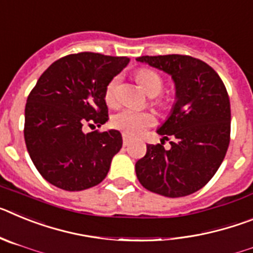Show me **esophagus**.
I'll list each match as a JSON object with an SVG mask.
<instances>
[{
	"label": "esophagus",
	"instance_id": "34e87169",
	"mask_svg": "<svg viewBox=\"0 0 253 253\" xmlns=\"http://www.w3.org/2000/svg\"><path fill=\"white\" fill-rule=\"evenodd\" d=\"M129 143H130V138H129L128 134L123 133V146L126 147L129 146Z\"/></svg>",
	"mask_w": 253,
	"mask_h": 253
}]
</instances>
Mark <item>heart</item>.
<instances>
[{"mask_svg": "<svg viewBox=\"0 0 253 253\" xmlns=\"http://www.w3.org/2000/svg\"><path fill=\"white\" fill-rule=\"evenodd\" d=\"M137 77L139 84H142L143 88L149 95H158L162 91V77L153 69H139ZM120 80H122L120 75L114 76L105 87V101L110 106L118 104V90H119ZM157 102L161 105L163 104L161 99H158ZM154 123H156V116L153 114L149 113V111L135 110V109H131V107L123 109L122 111L116 113L113 116V119H111V124H113L114 128L124 131L125 134H128L129 137H138L147 128L152 126Z\"/></svg>", "mask_w": 253, "mask_h": 253, "instance_id": "obj_1", "label": "heart"}]
</instances>
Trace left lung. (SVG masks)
Instances as JSON below:
<instances>
[{"mask_svg":"<svg viewBox=\"0 0 253 253\" xmlns=\"http://www.w3.org/2000/svg\"><path fill=\"white\" fill-rule=\"evenodd\" d=\"M148 63L171 75L176 102L169 119L158 128L163 139L172 136L171 149L147 144L135 163L143 187L167 198L195 193L211 180L231 140V102L222 78L209 64L190 55H143Z\"/></svg>","mask_w":253,"mask_h":253,"instance_id":"obj_1","label":"left lung"}]
</instances>
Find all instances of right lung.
Returning a JSON list of instances; mask_svg holds the SVG:
<instances>
[{"mask_svg": "<svg viewBox=\"0 0 253 253\" xmlns=\"http://www.w3.org/2000/svg\"><path fill=\"white\" fill-rule=\"evenodd\" d=\"M128 57L84 51L55 60L40 76L25 106L26 148L39 173L59 189L81 191L106 177L120 151V131L84 133L107 122L105 87Z\"/></svg>", "mask_w": 253, "mask_h": 253, "instance_id": "add662e5", "label": "right lung"}]
</instances>
